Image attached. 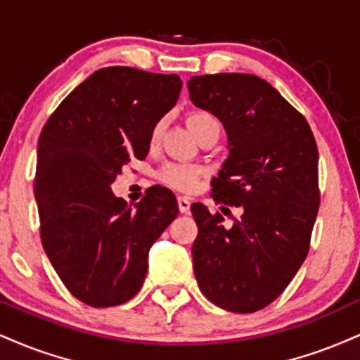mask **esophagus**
<instances>
[{
    "mask_svg": "<svg viewBox=\"0 0 360 360\" xmlns=\"http://www.w3.org/2000/svg\"><path fill=\"white\" fill-rule=\"evenodd\" d=\"M177 206H179L181 213L186 214V213H189V207H191V201H189L188 198L179 196V198H177Z\"/></svg>",
    "mask_w": 360,
    "mask_h": 360,
    "instance_id": "1",
    "label": "esophagus"
}]
</instances>
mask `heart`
<instances>
[{"instance_id": "obj_1", "label": "heart", "mask_w": 360, "mask_h": 360, "mask_svg": "<svg viewBox=\"0 0 360 360\" xmlns=\"http://www.w3.org/2000/svg\"><path fill=\"white\" fill-rule=\"evenodd\" d=\"M186 122L189 129L194 132L198 139L205 136L210 131H219V122L213 114L206 110H191L186 115ZM164 131V120H159L154 125L153 132H150V141L158 142L159 137L162 136ZM201 176V169L196 166H188V164H177L171 162L166 164L161 171H159V179L166 183L171 188L179 189V191H191L196 186L198 177Z\"/></svg>"}]
</instances>
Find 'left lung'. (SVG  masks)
<instances>
[{
	"label": "left lung",
	"instance_id": "obj_1",
	"mask_svg": "<svg viewBox=\"0 0 360 360\" xmlns=\"http://www.w3.org/2000/svg\"><path fill=\"white\" fill-rule=\"evenodd\" d=\"M191 101L218 117L229 155L211 196L243 210L231 226L191 206L193 266L207 300L236 314L265 309L302 266L319 213V150L305 117L257 75L191 77Z\"/></svg>",
	"mask_w": 360,
	"mask_h": 360
}]
</instances>
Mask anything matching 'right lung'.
Segmentation results:
<instances>
[{"mask_svg": "<svg viewBox=\"0 0 360 360\" xmlns=\"http://www.w3.org/2000/svg\"><path fill=\"white\" fill-rule=\"evenodd\" d=\"M181 86L179 75L101 68L63 98L40 134L41 245L68 292L86 305L131 300L144 283L149 248L179 213L166 188H150L132 210L110 184L132 158L146 159L150 132Z\"/></svg>", "mask_w": 360, "mask_h": 360, "instance_id": "add662e5", "label": "right lung"}]
</instances>
